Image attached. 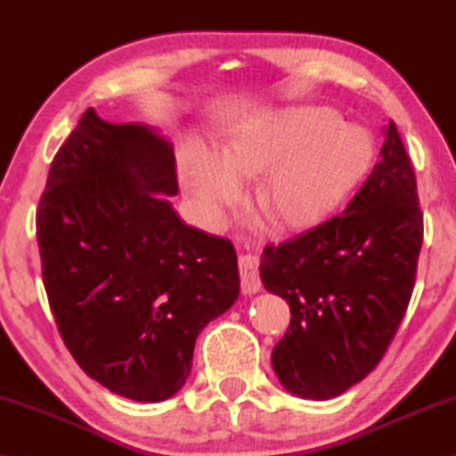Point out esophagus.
Returning <instances> with one entry per match:
<instances>
[{
	"mask_svg": "<svg viewBox=\"0 0 456 456\" xmlns=\"http://www.w3.org/2000/svg\"><path fill=\"white\" fill-rule=\"evenodd\" d=\"M239 277H241V291L243 293H257L261 289L259 259L256 256L239 257Z\"/></svg>",
	"mask_w": 456,
	"mask_h": 456,
	"instance_id": "esophagus-1",
	"label": "esophagus"
}]
</instances>
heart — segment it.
<instances>
[{
	"label": "heart",
	"instance_id": "b5f03b06",
	"mask_svg": "<svg viewBox=\"0 0 456 456\" xmlns=\"http://www.w3.org/2000/svg\"><path fill=\"white\" fill-rule=\"evenodd\" d=\"M374 157L368 133L323 106L296 108L245 128L223 151L184 152V183L200 215L217 223L243 197L241 179L261 176L257 205L285 229L318 225L350 195Z\"/></svg>",
	"mask_w": 456,
	"mask_h": 456
}]
</instances>
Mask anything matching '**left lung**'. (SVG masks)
Segmentation results:
<instances>
[{
  "instance_id": "8db88e82",
  "label": "left lung",
  "mask_w": 456,
  "mask_h": 456,
  "mask_svg": "<svg viewBox=\"0 0 456 456\" xmlns=\"http://www.w3.org/2000/svg\"><path fill=\"white\" fill-rule=\"evenodd\" d=\"M380 159L342 213L269 243L261 281L289 304L272 364L293 395L339 396L372 372L411 304L424 225L416 176L395 122Z\"/></svg>"
}]
</instances>
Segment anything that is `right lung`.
Segmentation results:
<instances>
[{"label":"right lung","mask_w":456,"mask_h":456,"mask_svg":"<svg viewBox=\"0 0 456 456\" xmlns=\"http://www.w3.org/2000/svg\"><path fill=\"white\" fill-rule=\"evenodd\" d=\"M173 146L88 108L52 160L36 215L44 288L66 348L96 382L138 403L189 378L199 331L239 296L225 237L183 223Z\"/></svg>","instance_id":"right-lung-1"}]
</instances>
